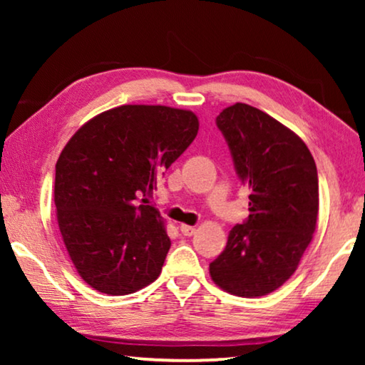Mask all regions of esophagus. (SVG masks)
I'll return each mask as SVG.
<instances>
[{
  "instance_id": "1",
  "label": "esophagus",
  "mask_w": 365,
  "mask_h": 365,
  "mask_svg": "<svg viewBox=\"0 0 365 365\" xmlns=\"http://www.w3.org/2000/svg\"><path fill=\"white\" fill-rule=\"evenodd\" d=\"M179 229H181V234L182 236H192L194 232H196V229H194L192 226H187V224H181V226H179Z\"/></svg>"
}]
</instances>
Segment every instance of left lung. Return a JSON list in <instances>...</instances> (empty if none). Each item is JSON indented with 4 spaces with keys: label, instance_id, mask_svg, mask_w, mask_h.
Masks as SVG:
<instances>
[{
    "label": "left lung",
    "instance_id": "left-lung-1",
    "mask_svg": "<svg viewBox=\"0 0 365 365\" xmlns=\"http://www.w3.org/2000/svg\"><path fill=\"white\" fill-rule=\"evenodd\" d=\"M216 124L237 178L249 187V216L231 229L209 272L234 296H266L292 276L312 241L319 211L316 163L301 138L249 104L226 108Z\"/></svg>",
    "mask_w": 365,
    "mask_h": 365
}]
</instances>
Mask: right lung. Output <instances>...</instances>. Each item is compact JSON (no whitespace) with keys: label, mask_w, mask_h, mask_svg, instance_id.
I'll use <instances>...</instances> for the list:
<instances>
[{"label":"right lung","mask_w":365,"mask_h":365,"mask_svg":"<svg viewBox=\"0 0 365 365\" xmlns=\"http://www.w3.org/2000/svg\"><path fill=\"white\" fill-rule=\"evenodd\" d=\"M197 129L191 111L126 104L93 118L64 146L54 179L58 224L93 289L126 296L161 274L171 239L148 197Z\"/></svg>","instance_id":"1"}]
</instances>
